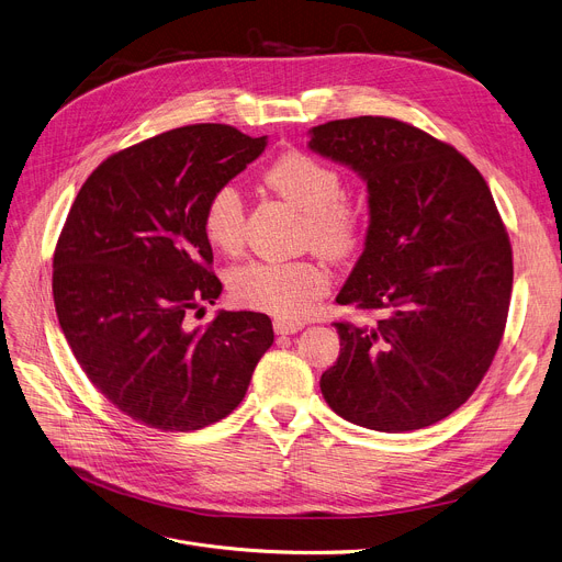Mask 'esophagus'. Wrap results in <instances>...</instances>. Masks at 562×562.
<instances>
[{"mask_svg": "<svg viewBox=\"0 0 562 562\" xmlns=\"http://www.w3.org/2000/svg\"><path fill=\"white\" fill-rule=\"evenodd\" d=\"M303 327H305V323H301V321H286V318H276L273 321L276 334H295V331H301Z\"/></svg>", "mask_w": 562, "mask_h": 562, "instance_id": "1", "label": "esophagus"}]
</instances>
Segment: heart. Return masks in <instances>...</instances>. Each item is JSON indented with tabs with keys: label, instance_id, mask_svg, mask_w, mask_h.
Instances as JSON below:
<instances>
[{
	"label": "heart",
	"instance_id": "heart-1",
	"mask_svg": "<svg viewBox=\"0 0 562 562\" xmlns=\"http://www.w3.org/2000/svg\"><path fill=\"white\" fill-rule=\"evenodd\" d=\"M273 190L307 214V241L316 250L341 259L357 250L363 235L361 207L346 199L339 169L305 151L282 154L267 171ZM246 201L235 182H223L207 196L203 228L207 239L226 252L244 241ZM331 276L314 259H252L228 276V289L244 307L269 312L286 321L305 318L329 291Z\"/></svg>",
	"mask_w": 562,
	"mask_h": 562
}]
</instances>
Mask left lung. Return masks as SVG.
Segmentation results:
<instances>
[{
	"label": "left lung",
	"mask_w": 562,
	"mask_h": 562,
	"mask_svg": "<svg viewBox=\"0 0 562 562\" xmlns=\"http://www.w3.org/2000/svg\"><path fill=\"white\" fill-rule=\"evenodd\" d=\"M310 148L366 180V248L336 303L378 312L334 323L341 352L323 397L359 427H429L481 384L508 318L513 250L488 182L452 144L393 117L314 126Z\"/></svg>",
	"instance_id": "obj_1"
}]
</instances>
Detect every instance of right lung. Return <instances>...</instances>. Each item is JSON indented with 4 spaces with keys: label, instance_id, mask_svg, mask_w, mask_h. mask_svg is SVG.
I'll list each match as a JSON object with an SVG mask.
<instances>
[{
    "label": "right lung",
    "instance_id": "right-lung-1",
    "mask_svg": "<svg viewBox=\"0 0 562 562\" xmlns=\"http://www.w3.org/2000/svg\"><path fill=\"white\" fill-rule=\"evenodd\" d=\"M267 146L226 124L182 126L105 158L71 203L54 250V305L99 393L160 431L218 423L244 400L271 344L267 314H187L221 282L203 228L207 196Z\"/></svg>",
    "mask_w": 562,
    "mask_h": 562
}]
</instances>
